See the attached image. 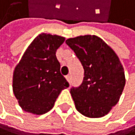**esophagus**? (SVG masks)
<instances>
[{"label": "esophagus", "instance_id": "34e87169", "mask_svg": "<svg viewBox=\"0 0 135 135\" xmlns=\"http://www.w3.org/2000/svg\"><path fill=\"white\" fill-rule=\"evenodd\" d=\"M65 79L67 80V81H68L69 83H70V75H67V76H65Z\"/></svg>", "mask_w": 135, "mask_h": 135}]
</instances>
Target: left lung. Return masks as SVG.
I'll list each match as a JSON object with an SVG mask.
<instances>
[{
  "instance_id": "obj_1",
  "label": "left lung",
  "mask_w": 135,
  "mask_h": 135,
  "mask_svg": "<svg viewBox=\"0 0 135 135\" xmlns=\"http://www.w3.org/2000/svg\"><path fill=\"white\" fill-rule=\"evenodd\" d=\"M65 43L74 50L85 70L82 84L70 89L76 109L89 118L104 116L118 103L125 85L119 57L96 36L70 38Z\"/></svg>"
}]
</instances>
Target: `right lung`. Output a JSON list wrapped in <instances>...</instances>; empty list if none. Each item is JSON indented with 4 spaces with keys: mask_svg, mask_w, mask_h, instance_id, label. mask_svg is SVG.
<instances>
[{
    "mask_svg": "<svg viewBox=\"0 0 135 135\" xmlns=\"http://www.w3.org/2000/svg\"><path fill=\"white\" fill-rule=\"evenodd\" d=\"M65 37L39 35L25 51L13 73V92L23 110L40 115L53 108L69 83L60 74L55 52Z\"/></svg>",
    "mask_w": 135,
    "mask_h": 135,
    "instance_id": "right-lung-1",
    "label": "right lung"
}]
</instances>
